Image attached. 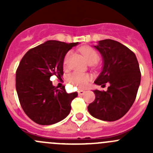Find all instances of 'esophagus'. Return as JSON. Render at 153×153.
<instances>
[{"instance_id":"34e87169","label":"esophagus","mask_w":153,"mask_h":153,"mask_svg":"<svg viewBox=\"0 0 153 153\" xmlns=\"http://www.w3.org/2000/svg\"><path fill=\"white\" fill-rule=\"evenodd\" d=\"M84 93H85V91L84 90H81H81L78 91V95H83Z\"/></svg>"}]
</instances>
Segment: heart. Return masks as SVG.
Masks as SVG:
<instances>
[{"label":"heart","mask_w":153,"mask_h":153,"mask_svg":"<svg viewBox=\"0 0 153 153\" xmlns=\"http://www.w3.org/2000/svg\"><path fill=\"white\" fill-rule=\"evenodd\" d=\"M80 52L82 54L83 56L84 57L85 60L88 63L93 62L95 63L98 58V54L96 52V50L92 48L91 47H81L80 49ZM71 52H67L65 58L64 60V67H68V64H69V60L70 58ZM69 82L72 83L75 85H76L79 88H84L89 84V81H90L91 76L89 74H84L81 73V72H75L69 75Z\"/></svg>","instance_id":"obj_1"}]
</instances>
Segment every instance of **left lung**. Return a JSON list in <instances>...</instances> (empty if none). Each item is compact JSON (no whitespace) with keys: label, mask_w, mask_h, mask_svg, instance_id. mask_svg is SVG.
<instances>
[{"label":"left lung","mask_w":153,"mask_h":153,"mask_svg":"<svg viewBox=\"0 0 153 153\" xmlns=\"http://www.w3.org/2000/svg\"><path fill=\"white\" fill-rule=\"evenodd\" d=\"M102 57L101 73L94 83L107 90H92L95 99L87 109L94 118L101 121L120 119L129 111L136 98L141 83L139 64L135 54L121 43L111 39L99 41L93 46Z\"/></svg>","instance_id":"8db88e82"}]
</instances>
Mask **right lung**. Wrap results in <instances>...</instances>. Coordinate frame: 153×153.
<instances>
[{"mask_svg": "<svg viewBox=\"0 0 153 153\" xmlns=\"http://www.w3.org/2000/svg\"><path fill=\"white\" fill-rule=\"evenodd\" d=\"M78 44L49 40L29 49L20 62L15 85L22 109L34 122L56 124L67 117L71 102L78 92L68 94L65 86L52 85L51 76L64 75V60L69 50Z\"/></svg>", "mask_w": 153, "mask_h": 153, "instance_id": "1", "label": "right lung"}]
</instances>
